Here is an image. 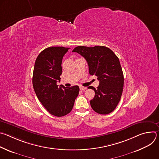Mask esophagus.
Masks as SVG:
<instances>
[{
    "mask_svg": "<svg viewBox=\"0 0 159 159\" xmlns=\"http://www.w3.org/2000/svg\"><path fill=\"white\" fill-rule=\"evenodd\" d=\"M85 89H87V87H83V86L80 87V90H84Z\"/></svg>",
    "mask_w": 159,
    "mask_h": 159,
    "instance_id": "obj_1",
    "label": "esophagus"
}]
</instances>
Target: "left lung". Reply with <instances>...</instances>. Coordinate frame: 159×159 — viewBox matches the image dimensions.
I'll return each instance as SVG.
<instances>
[{
    "label": "left lung",
    "instance_id": "1",
    "mask_svg": "<svg viewBox=\"0 0 159 159\" xmlns=\"http://www.w3.org/2000/svg\"><path fill=\"white\" fill-rule=\"evenodd\" d=\"M72 52L86 60L90 75L97 76L99 80L98 89L89 87L95 92L94 98L90 101V106L99 114H109L116 107L123 90L124 77L119 58L104 46H79Z\"/></svg>",
    "mask_w": 159,
    "mask_h": 159
}]
</instances>
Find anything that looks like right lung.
I'll use <instances>...</instances> for the list:
<instances>
[{
	"instance_id": "right-lung-1",
	"label": "right lung",
	"mask_w": 159,
	"mask_h": 159,
	"mask_svg": "<svg viewBox=\"0 0 159 159\" xmlns=\"http://www.w3.org/2000/svg\"><path fill=\"white\" fill-rule=\"evenodd\" d=\"M69 48L51 47L43 50L36 58L33 74L36 95L51 115L61 117L72 111L79 95L78 85L58 87L62 73L61 61Z\"/></svg>"
}]
</instances>
